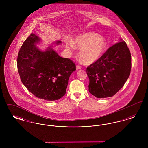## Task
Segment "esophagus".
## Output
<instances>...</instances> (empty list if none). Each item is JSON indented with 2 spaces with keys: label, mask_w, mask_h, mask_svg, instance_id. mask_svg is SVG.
Returning <instances> with one entry per match:
<instances>
[{
  "label": "esophagus",
  "mask_w": 148,
  "mask_h": 148,
  "mask_svg": "<svg viewBox=\"0 0 148 148\" xmlns=\"http://www.w3.org/2000/svg\"><path fill=\"white\" fill-rule=\"evenodd\" d=\"M76 68H77V70H78V69H81V68H82V66H80V65H77V66H76Z\"/></svg>",
  "instance_id": "1"
}]
</instances>
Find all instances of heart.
Instances as JSON below:
<instances>
[{"label": "heart", "mask_w": 148, "mask_h": 148, "mask_svg": "<svg viewBox=\"0 0 148 148\" xmlns=\"http://www.w3.org/2000/svg\"><path fill=\"white\" fill-rule=\"evenodd\" d=\"M73 44L76 48L80 49L79 52V58L85 64H90L97 60L106 47L104 39L92 32L78 35L73 40ZM66 47L74 48L71 44Z\"/></svg>", "instance_id": "b5f03b06"}]
</instances>
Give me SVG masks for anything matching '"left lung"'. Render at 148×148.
I'll return each instance as SVG.
<instances>
[{"mask_svg": "<svg viewBox=\"0 0 148 148\" xmlns=\"http://www.w3.org/2000/svg\"><path fill=\"white\" fill-rule=\"evenodd\" d=\"M110 47L86 68L89 92L98 98L111 97L124 86L130 75L132 58L123 40Z\"/></svg>", "mask_w": 148, "mask_h": 148, "instance_id": "8db88e82", "label": "left lung"}]
</instances>
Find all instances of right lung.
<instances>
[{
    "mask_svg": "<svg viewBox=\"0 0 148 148\" xmlns=\"http://www.w3.org/2000/svg\"><path fill=\"white\" fill-rule=\"evenodd\" d=\"M40 41L38 36L31 33L23 42L17 58L18 73L23 84L36 97L56 100L65 94L69 78L76 65L52 48L45 51L39 49L35 44Z\"/></svg>",
    "mask_w": 148,
    "mask_h": 148,
    "instance_id": "obj_1",
    "label": "right lung"
}]
</instances>
